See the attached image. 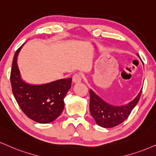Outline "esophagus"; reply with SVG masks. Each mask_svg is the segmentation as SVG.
<instances>
[{"label":"esophagus","instance_id":"obj_1","mask_svg":"<svg viewBox=\"0 0 156 156\" xmlns=\"http://www.w3.org/2000/svg\"><path fill=\"white\" fill-rule=\"evenodd\" d=\"M81 80H82L81 75L78 74V73H77V74H75L74 76H73V81L75 83H80V82L81 81Z\"/></svg>","mask_w":156,"mask_h":156}]
</instances>
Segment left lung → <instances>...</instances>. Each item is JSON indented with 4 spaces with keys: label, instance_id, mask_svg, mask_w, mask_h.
I'll use <instances>...</instances> for the list:
<instances>
[{
    "label": "left lung",
    "instance_id": "obj_1",
    "mask_svg": "<svg viewBox=\"0 0 156 156\" xmlns=\"http://www.w3.org/2000/svg\"><path fill=\"white\" fill-rule=\"evenodd\" d=\"M139 57V55L137 54ZM142 89L135 99L127 105L122 106H114L105 102L91 89L89 90L90 103L89 110L96 123L104 128H112L123 123L132 110L137 104L141 96Z\"/></svg>",
    "mask_w": 156,
    "mask_h": 156
}]
</instances>
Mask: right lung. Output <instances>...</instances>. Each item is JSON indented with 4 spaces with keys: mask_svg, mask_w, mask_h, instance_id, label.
<instances>
[{
    "mask_svg": "<svg viewBox=\"0 0 156 156\" xmlns=\"http://www.w3.org/2000/svg\"><path fill=\"white\" fill-rule=\"evenodd\" d=\"M24 44L15 52L12 62L10 80L13 94L22 112L29 119L40 123H51L63 111L64 98L71 88L72 78L42 85L25 83L21 78L17 66L18 54Z\"/></svg>",
    "mask_w": 156,
    "mask_h": 156,
    "instance_id": "obj_1",
    "label": "right lung"
}]
</instances>
